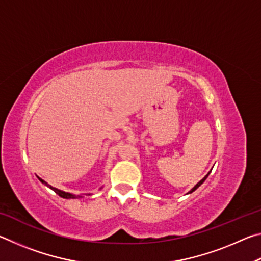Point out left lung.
Wrapping results in <instances>:
<instances>
[{"label":"left lung","instance_id":"left-lung-1","mask_svg":"<svg viewBox=\"0 0 261 261\" xmlns=\"http://www.w3.org/2000/svg\"><path fill=\"white\" fill-rule=\"evenodd\" d=\"M211 171H212V170H211ZM211 171H210V173H211ZM210 173H208V174H207V175L205 176V177H204V178H202V179L200 180V182H198V183H197L196 185H194V187H193V188H192L191 190H190V191H189V193H191V192H193V191H194V190H197L198 188H199V187H200V185H201L202 183H204V182H205V179H206L207 177H208V175H210Z\"/></svg>","mask_w":261,"mask_h":261}]
</instances>
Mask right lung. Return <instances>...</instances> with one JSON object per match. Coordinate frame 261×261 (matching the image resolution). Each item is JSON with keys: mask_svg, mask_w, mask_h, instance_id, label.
<instances>
[{"mask_svg": "<svg viewBox=\"0 0 261 261\" xmlns=\"http://www.w3.org/2000/svg\"><path fill=\"white\" fill-rule=\"evenodd\" d=\"M38 178H39V180H40V182H41L42 184H45L46 187L51 189L53 191H54L56 194H59V196L62 197V198H65V199H76V198H83V194H72V193L62 191V190H59V189H56V188H54V187H51V185H49L47 182H45V180L41 179L40 177H38Z\"/></svg>", "mask_w": 261, "mask_h": 261, "instance_id": "add662e5", "label": "right lung"}]
</instances>
